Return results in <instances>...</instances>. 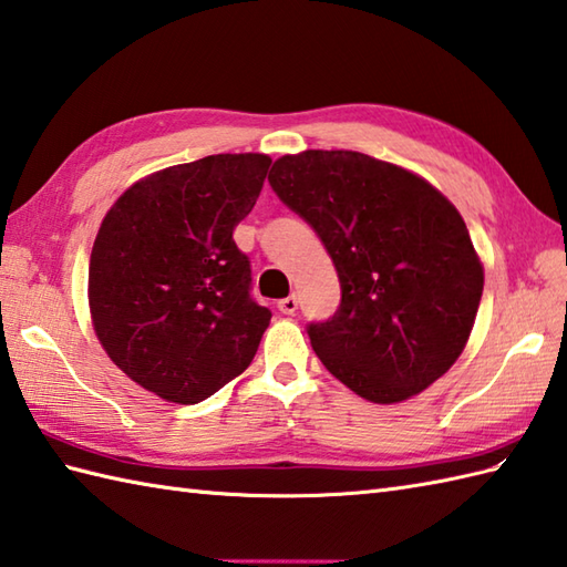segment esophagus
Returning a JSON list of instances; mask_svg holds the SVG:
<instances>
[{
    "label": "esophagus",
    "instance_id": "esophagus-1",
    "mask_svg": "<svg viewBox=\"0 0 567 567\" xmlns=\"http://www.w3.org/2000/svg\"><path fill=\"white\" fill-rule=\"evenodd\" d=\"M279 310L284 312V316H293V312L298 310V298L291 293L279 300Z\"/></svg>",
    "mask_w": 567,
    "mask_h": 567
}]
</instances>
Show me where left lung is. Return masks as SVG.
Returning <instances> with one entry per match:
<instances>
[{
    "label": "left lung",
    "mask_w": 567,
    "mask_h": 567,
    "mask_svg": "<svg viewBox=\"0 0 567 567\" xmlns=\"http://www.w3.org/2000/svg\"><path fill=\"white\" fill-rule=\"evenodd\" d=\"M269 184L318 233L342 286L334 316L308 324L324 369L381 405L442 379L483 296V264L446 196L351 150L284 155Z\"/></svg>",
    "instance_id": "obj_1"
}]
</instances>
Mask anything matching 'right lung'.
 <instances>
[{
	"label": "right lung",
	"mask_w": 567,
	"mask_h": 567,
	"mask_svg": "<svg viewBox=\"0 0 567 567\" xmlns=\"http://www.w3.org/2000/svg\"><path fill=\"white\" fill-rule=\"evenodd\" d=\"M267 155H208L133 184L111 206L90 261L99 342L150 393L196 405L240 375L271 310L251 298L233 240L267 179Z\"/></svg>",
	"instance_id": "add662e5"
}]
</instances>
